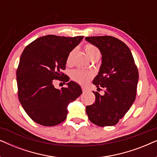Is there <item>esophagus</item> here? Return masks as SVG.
I'll return each instance as SVG.
<instances>
[{"mask_svg": "<svg viewBox=\"0 0 157 157\" xmlns=\"http://www.w3.org/2000/svg\"><path fill=\"white\" fill-rule=\"evenodd\" d=\"M81 89H82V91L83 92V93H85V92H86L88 91V89H86V88L83 87V86L81 87Z\"/></svg>", "mask_w": 157, "mask_h": 157, "instance_id": "1", "label": "esophagus"}]
</instances>
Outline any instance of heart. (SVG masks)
I'll list each match as a JSON object with an SVG mask.
<instances>
[{
  "label": "heart",
  "instance_id": "b5f03b06",
  "mask_svg": "<svg viewBox=\"0 0 157 157\" xmlns=\"http://www.w3.org/2000/svg\"><path fill=\"white\" fill-rule=\"evenodd\" d=\"M84 50L90 59L92 60L99 59L101 56V52L97 47L92 44H86L84 46ZM75 53V49H73L69 52L67 58H66V63L71 64L72 62L73 56ZM71 79L75 82L79 83L81 85H85L91 80L92 74L90 72L85 71L80 69L74 70L71 74Z\"/></svg>",
  "mask_w": 157,
  "mask_h": 157
}]
</instances>
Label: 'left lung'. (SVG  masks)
Masks as SVG:
<instances>
[{
	"instance_id": "obj_1",
	"label": "left lung",
	"mask_w": 157,
	"mask_h": 157,
	"mask_svg": "<svg viewBox=\"0 0 157 157\" xmlns=\"http://www.w3.org/2000/svg\"><path fill=\"white\" fill-rule=\"evenodd\" d=\"M97 47L102 55V64L93 83L103 88V96L97 91L95 103L86 107L88 117L98 126H114L129 110L136 99L139 71L128 47L110 36L85 38Z\"/></svg>"
}]
</instances>
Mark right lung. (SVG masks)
<instances>
[{"label":"right lung","instance_id":"add662e5","mask_svg":"<svg viewBox=\"0 0 157 157\" xmlns=\"http://www.w3.org/2000/svg\"><path fill=\"white\" fill-rule=\"evenodd\" d=\"M83 36H42L28 45L21 56L16 71L18 96L29 117L40 125L53 126L66 119L67 106L82 94L80 86L69 81L56 89L55 80L66 82V58Z\"/></svg>","mask_w":157,"mask_h":157}]
</instances>
